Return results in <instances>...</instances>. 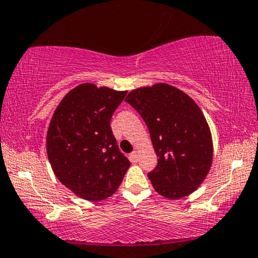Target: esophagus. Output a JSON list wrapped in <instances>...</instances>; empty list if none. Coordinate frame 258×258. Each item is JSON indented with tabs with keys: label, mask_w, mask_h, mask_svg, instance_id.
I'll return each mask as SVG.
<instances>
[{
	"label": "esophagus",
	"mask_w": 258,
	"mask_h": 258,
	"mask_svg": "<svg viewBox=\"0 0 258 258\" xmlns=\"http://www.w3.org/2000/svg\"><path fill=\"white\" fill-rule=\"evenodd\" d=\"M130 160H131V162H137L138 161V153H137V151H134V152H132V153L130 154Z\"/></svg>",
	"instance_id": "1"
}]
</instances>
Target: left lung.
<instances>
[{
  "mask_svg": "<svg viewBox=\"0 0 258 258\" xmlns=\"http://www.w3.org/2000/svg\"><path fill=\"white\" fill-rule=\"evenodd\" d=\"M125 100L146 122L159 158L148 173L154 189L170 200L197 190L213 161L212 133L198 104L166 83L133 90Z\"/></svg>",
  "mask_w": 258,
  "mask_h": 258,
  "instance_id": "obj_1",
  "label": "left lung"
}]
</instances>
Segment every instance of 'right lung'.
Instances as JSON below:
<instances>
[{
    "label": "right lung",
    "instance_id": "1",
    "mask_svg": "<svg viewBox=\"0 0 258 258\" xmlns=\"http://www.w3.org/2000/svg\"><path fill=\"white\" fill-rule=\"evenodd\" d=\"M126 93L84 83L65 94L50 121V165L57 179L84 200L101 201L113 195L131 165L110 126Z\"/></svg>",
    "mask_w": 258,
    "mask_h": 258
}]
</instances>
